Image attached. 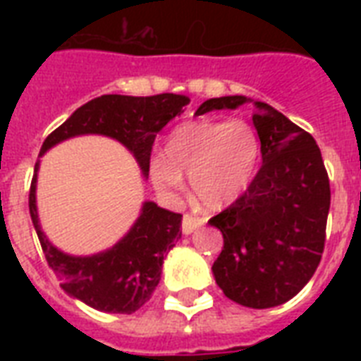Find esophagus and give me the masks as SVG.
I'll list each match as a JSON object with an SVG mask.
<instances>
[{
    "label": "esophagus",
    "mask_w": 361,
    "mask_h": 361,
    "mask_svg": "<svg viewBox=\"0 0 361 361\" xmlns=\"http://www.w3.org/2000/svg\"><path fill=\"white\" fill-rule=\"evenodd\" d=\"M204 225L202 217H197V215L192 214H185L183 215V219H181V231L183 234H191L192 231H197L198 226Z\"/></svg>",
    "instance_id": "esophagus-1"
}]
</instances>
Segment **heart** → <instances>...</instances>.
<instances>
[{
	"label": "heart",
	"instance_id": "obj_1",
	"mask_svg": "<svg viewBox=\"0 0 361 361\" xmlns=\"http://www.w3.org/2000/svg\"><path fill=\"white\" fill-rule=\"evenodd\" d=\"M258 155L260 140L249 121L189 120L170 130L164 157L149 161V176L163 191L180 189L181 174L189 176L198 200L217 208L245 189Z\"/></svg>",
	"mask_w": 361,
	"mask_h": 361
}]
</instances>
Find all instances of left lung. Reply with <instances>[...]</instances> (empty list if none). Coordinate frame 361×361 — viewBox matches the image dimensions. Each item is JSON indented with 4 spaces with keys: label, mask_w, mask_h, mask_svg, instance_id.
Segmentation results:
<instances>
[{
    "label": "left lung",
    "mask_w": 361,
    "mask_h": 361,
    "mask_svg": "<svg viewBox=\"0 0 361 361\" xmlns=\"http://www.w3.org/2000/svg\"><path fill=\"white\" fill-rule=\"evenodd\" d=\"M243 95L208 99L198 114L236 109ZM262 166L245 192L208 221L223 234L215 283L232 302L268 309L294 298L322 258L330 180L317 142L279 110L255 103Z\"/></svg>",
    "instance_id": "1"
}]
</instances>
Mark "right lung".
I'll return each instance as SVG.
<instances>
[{"label": "right lung", "instance_id": "1", "mask_svg": "<svg viewBox=\"0 0 361 361\" xmlns=\"http://www.w3.org/2000/svg\"><path fill=\"white\" fill-rule=\"evenodd\" d=\"M189 104L185 95L161 93L152 97L101 95L76 110L42 142L41 155L58 142L76 135H106L120 140L136 157L144 174L155 136ZM39 161L30 187V215L48 268L61 279L67 294L104 313L130 314L149 302L161 279L166 252L181 238V214L146 202L129 234L112 249L92 257H71L58 251L41 231L35 206Z\"/></svg>", "mask_w": 361, "mask_h": 361}]
</instances>
